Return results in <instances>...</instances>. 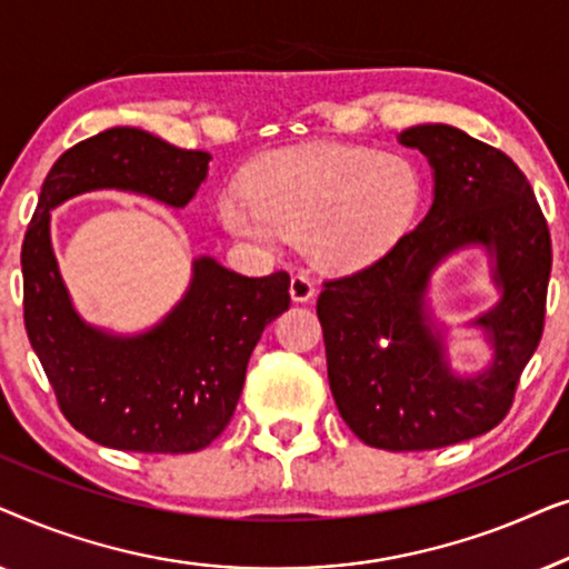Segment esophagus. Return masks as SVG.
Wrapping results in <instances>:
<instances>
[{
  "instance_id": "esophagus-1",
  "label": "esophagus",
  "mask_w": 569,
  "mask_h": 569,
  "mask_svg": "<svg viewBox=\"0 0 569 569\" xmlns=\"http://www.w3.org/2000/svg\"><path fill=\"white\" fill-rule=\"evenodd\" d=\"M313 295H316V284L310 282L308 274H302V271H298V274H292V279H290V298L295 302L313 300Z\"/></svg>"
}]
</instances>
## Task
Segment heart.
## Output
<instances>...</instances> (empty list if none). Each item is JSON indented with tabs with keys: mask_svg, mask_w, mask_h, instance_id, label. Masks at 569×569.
Here are the masks:
<instances>
[{
	"mask_svg": "<svg viewBox=\"0 0 569 569\" xmlns=\"http://www.w3.org/2000/svg\"><path fill=\"white\" fill-rule=\"evenodd\" d=\"M417 162L352 144H306L271 152L243 186L217 199L230 236L271 248L302 236L318 267L362 269L399 243L422 207Z\"/></svg>",
	"mask_w": 569,
	"mask_h": 569,
	"instance_id": "heart-1",
	"label": "heart"
}]
</instances>
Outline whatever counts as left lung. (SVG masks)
<instances>
[{
  "mask_svg": "<svg viewBox=\"0 0 569 569\" xmlns=\"http://www.w3.org/2000/svg\"><path fill=\"white\" fill-rule=\"evenodd\" d=\"M399 142L430 162L432 207L370 267L326 282L316 313L349 430L372 448L432 450L485 435L508 415L543 331L551 238L531 183L505 152L448 123H419ZM473 244L493 259L501 300L469 323L486 331L493 362L461 377L426 290L448 254Z\"/></svg>",
  "mask_w": 569,
  "mask_h": 569,
  "instance_id": "left-lung-1",
  "label": "left lung"
}]
</instances>
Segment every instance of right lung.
I'll return each mask as SVG.
<instances>
[{
  "label": "right lung",
  "mask_w": 569,
  "mask_h": 569,
  "mask_svg": "<svg viewBox=\"0 0 569 569\" xmlns=\"http://www.w3.org/2000/svg\"><path fill=\"white\" fill-rule=\"evenodd\" d=\"M209 152L178 150L134 127L74 144L46 176L22 240L26 329L64 417L84 438L134 453H193L220 435L243 391L261 333L290 308V274L243 277L212 256L191 263L183 298L139 333L98 329L77 313L51 246V209L116 189L183 209Z\"/></svg>",
  "instance_id": "add662e5"
}]
</instances>
